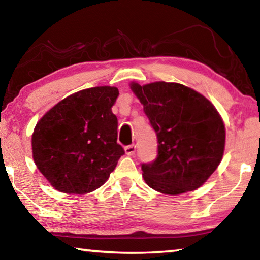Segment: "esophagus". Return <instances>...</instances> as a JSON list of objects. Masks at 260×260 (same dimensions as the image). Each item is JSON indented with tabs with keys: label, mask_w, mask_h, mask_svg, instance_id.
<instances>
[{
	"label": "esophagus",
	"mask_w": 260,
	"mask_h": 260,
	"mask_svg": "<svg viewBox=\"0 0 260 260\" xmlns=\"http://www.w3.org/2000/svg\"><path fill=\"white\" fill-rule=\"evenodd\" d=\"M135 150H136L135 144H131V146L125 147V152H126V155H128V156H133L135 153Z\"/></svg>",
	"instance_id": "1"
}]
</instances>
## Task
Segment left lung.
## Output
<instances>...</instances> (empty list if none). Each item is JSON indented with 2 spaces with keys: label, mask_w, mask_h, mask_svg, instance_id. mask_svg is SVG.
Returning <instances> with one entry per match:
<instances>
[{
  "label": "left lung",
  "mask_w": 260,
  "mask_h": 260,
  "mask_svg": "<svg viewBox=\"0 0 260 260\" xmlns=\"http://www.w3.org/2000/svg\"><path fill=\"white\" fill-rule=\"evenodd\" d=\"M131 89L158 140L157 158L142 164L144 181L166 195L200 188L217 170L225 150V124L217 109L181 83L132 82Z\"/></svg>",
  "instance_id": "obj_1"
}]
</instances>
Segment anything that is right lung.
I'll list each match as a JSON object with an SVG mask.
<instances>
[{"mask_svg":"<svg viewBox=\"0 0 260 260\" xmlns=\"http://www.w3.org/2000/svg\"><path fill=\"white\" fill-rule=\"evenodd\" d=\"M118 95L116 87L88 88L61 100L38 121L33 159L56 190L91 192L116 169L125 153L111 110Z\"/></svg>","mask_w":260,"mask_h":260,"instance_id":"right-lung-1","label":"right lung"}]
</instances>
